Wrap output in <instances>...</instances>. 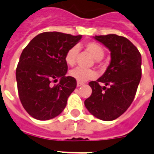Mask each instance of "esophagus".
Listing matches in <instances>:
<instances>
[{
	"mask_svg": "<svg viewBox=\"0 0 154 154\" xmlns=\"http://www.w3.org/2000/svg\"><path fill=\"white\" fill-rule=\"evenodd\" d=\"M83 85V82H77V85L78 87L79 86H81V85Z\"/></svg>",
	"mask_w": 154,
	"mask_h": 154,
	"instance_id": "obj_1",
	"label": "esophagus"
}]
</instances>
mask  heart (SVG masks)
<instances>
[{"label":"heart","instance_id":"obj_1","mask_svg":"<svg viewBox=\"0 0 154 154\" xmlns=\"http://www.w3.org/2000/svg\"><path fill=\"white\" fill-rule=\"evenodd\" d=\"M85 49H86L96 60H101L105 54L104 49L96 42H88L85 45ZM77 52H78V49L77 46L70 48L66 52L65 55V61L68 65L69 66L74 65ZM69 75L74 79L77 80V82H85L95 78L97 77V72L93 69H85L82 68H76L70 71Z\"/></svg>","mask_w":154,"mask_h":154}]
</instances>
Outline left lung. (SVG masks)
<instances>
[{"label":"left lung","instance_id":"8db88e82","mask_svg":"<svg viewBox=\"0 0 154 154\" xmlns=\"http://www.w3.org/2000/svg\"><path fill=\"white\" fill-rule=\"evenodd\" d=\"M94 38L109 49L111 61L103 76L89 83L92 94L85 105L94 117L112 121L123 114L134 101L141 78V55L129 40L122 36L101 35ZM101 83L106 86L101 87Z\"/></svg>","mask_w":154,"mask_h":154}]
</instances>
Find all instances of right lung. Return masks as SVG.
<instances>
[{
	"label": "right lung",
	"mask_w": 154,
	"mask_h": 154,
	"mask_svg": "<svg viewBox=\"0 0 154 154\" xmlns=\"http://www.w3.org/2000/svg\"><path fill=\"white\" fill-rule=\"evenodd\" d=\"M81 38V35L45 32L23 49L16 69L18 94L24 109L35 119H52L66 106L77 81L65 76V55Z\"/></svg>",
	"instance_id": "1"
}]
</instances>
